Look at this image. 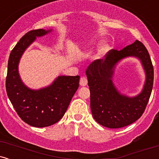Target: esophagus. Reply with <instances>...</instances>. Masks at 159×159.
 <instances>
[{"instance_id": "34e87169", "label": "esophagus", "mask_w": 159, "mask_h": 159, "mask_svg": "<svg viewBox=\"0 0 159 159\" xmlns=\"http://www.w3.org/2000/svg\"><path fill=\"white\" fill-rule=\"evenodd\" d=\"M87 84V78L86 77H82L80 79V85L82 87H84Z\"/></svg>"}]
</instances>
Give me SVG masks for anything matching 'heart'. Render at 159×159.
Instances as JSON below:
<instances>
[{
  "mask_svg": "<svg viewBox=\"0 0 159 159\" xmlns=\"http://www.w3.org/2000/svg\"><path fill=\"white\" fill-rule=\"evenodd\" d=\"M108 49H109V46L107 45L104 44L102 45H101L98 50L97 54H96V57H97L98 59H101V58H102L103 57L105 56V54H106L107 51H108Z\"/></svg>",
  "mask_w": 159,
  "mask_h": 159,
  "instance_id": "heart-1",
  "label": "heart"
}]
</instances>
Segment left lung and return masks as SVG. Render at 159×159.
I'll list each match as a JSON object with an SVG mask.
<instances>
[{"instance_id":"8db88e82","label":"left lung","mask_w":159,"mask_h":159,"mask_svg":"<svg viewBox=\"0 0 159 159\" xmlns=\"http://www.w3.org/2000/svg\"><path fill=\"white\" fill-rule=\"evenodd\" d=\"M129 56L139 60L146 75L142 92L133 98L120 94L112 82L116 66ZM86 75L90 90L91 111L98 123L118 129L130 125L142 116L152 93L154 78L151 58L143 43L136 40L122 50H111L105 61L97 60L90 63Z\"/></svg>"}]
</instances>
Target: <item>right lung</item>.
Masks as SVG:
<instances>
[{
    "label": "right lung",
    "mask_w": 159,
    "mask_h": 159,
    "mask_svg": "<svg viewBox=\"0 0 159 159\" xmlns=\"http://www.w3.org/2000/svg\"><path fill=\"white\" fill-rule=\"evenodd\" d=\"M52 30L38 29L27 32L12 49L8 61L7 93L21 119L34 127H47L59 121L79 87L80 76H58L48 87L32 90L21 81L19 63L25 50Z\"/></svg>",
    "instance_id": "obj_1"
}]
</instances>
